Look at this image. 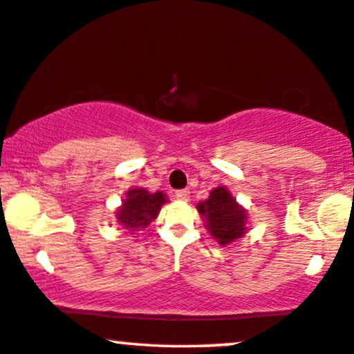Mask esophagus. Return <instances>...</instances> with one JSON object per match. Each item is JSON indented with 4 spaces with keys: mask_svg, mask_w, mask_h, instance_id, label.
Returning <instances> with one entry per match:
<instances>
[{
    "mask_svg": "<svg viewBox=\"0 0 354 354\" xmlns=\"http://www.w3.org/2000/svg\"><path fill=\"white\" fill-rule=\"evenodd\" d=\"M174 199L183 201V202L189 201V189H180V191H176V192H174Z\"/></svg>",
    "mask_w": 354,
    "mask_h": 354,
    "instance_id": "esophagus-1",
    "label": "esophagus"
}]
</instances>
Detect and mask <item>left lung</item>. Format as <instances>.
Segmentation results:
<instances>
[{
  "label": "left lung",
  "mask_w": 354,
  "mask_h": 354,
  "mask_svg": "<svg viewBox=\"0 0 354 354\" xmlns=\"http://www.w3.org/2000/svg\"><path fill=\"white\" fill-rule=\"evenodd\" d=\"M197 210L204 216L210 236H214L221 246L236 241L246 233V210L223 186L212 189L209 199L199 202Z\"/></svg>",
  "instance_id": "obj_1"
}]
</instances>
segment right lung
Returning <instances> with one entry per match:
<instances>
[{"instance_id": "add662e5", "label": "right lung", "mask_w": 354, "mask_h": 354, "mask_svg": "<svg viewBox=\"0 0 354 354\" xmlns=\"http://www.w3.org/2000/svg\"><path fill=\"white\" fill-rule=\"evenodd\" d=\"M167 201L163 192H149L144 187H134L126 192V199L116 212V218L122 228L140 232L157 218L160 209Z\"/></svg>"}]
</instances>
